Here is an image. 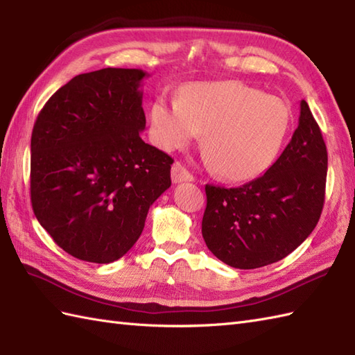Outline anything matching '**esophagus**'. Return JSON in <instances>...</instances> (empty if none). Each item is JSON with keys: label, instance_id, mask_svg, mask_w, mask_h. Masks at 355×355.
<instances>
[{"label": "esophagus", "instance_id": "1", "mask_svg": "<svg viewBox=\"0 0 355 355\" xmlns=\"http://www.w3.org/2000/svg\"><path fill=\"white\" fill-rule=\"evenodd\" d=\"M172 182L173 183H183V182H193V175L187 171L184 166L175 162L172 164Z\"/></svg>", "mask_w": 355, "mask_h": 355}]
</instances>
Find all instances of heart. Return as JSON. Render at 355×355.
<instances>
[{"instance_id": "b5f03b06", "label": "heart", "mask_w": 355, "mask_h": 355, "mask_svg": "<svg viewBox=\"0 0 355 355\" xmlns=\"http://www.w3.org/2000/svg\"><path fill=\"white\" fill-rule=\"evenodd\" d=\"M291 123L282 99L238 80L192 84L180 96H158L150 131L164 150L183 149L205 132L202 149L214 171L229 182L258 177L273 163Z\"/></svg>"}]
</instances>
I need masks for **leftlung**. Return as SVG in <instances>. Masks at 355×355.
I'll return each instance as SVG.
<instances>
[{
	"label": "left lung",
	"mask_w": 355,
	"mask_h": 355,
	"mask_svg": "<svg viewBox=\"0 0 355 355\" xmlns=\"http://www.w3.org/2000/svg\"><path fill=\"white\" fill-rule=\"evenodd\" d=\"M328 171L320 128L305 101L284 153L263 175L241 187L206 184L201 233L218 259L241 270L284 259L318 224Z\"/></svg>",
	"instance_id": "1"
}]
</instances>
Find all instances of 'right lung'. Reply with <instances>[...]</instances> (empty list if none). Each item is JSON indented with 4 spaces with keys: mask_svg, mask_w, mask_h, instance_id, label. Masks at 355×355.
Returning <instances> with one entry per match:
<instances>
[{
    "mask_svg": "<svg viewBox=\"0 0 355 355\" xmlns=\"http://www.w3.org/2000/svg\"><path fill=\"white\" fill-rule=\"evenodd\" d=\"M139 69H102L67 82L37 116L30 150L32 207L74 258L110 263L137 243L171 186L172 158L141 140Z\"/></svg>",
    "mask_w": 355,
    "mask_h": 355,
    "instance_id": "add662e5",
    "label": "right lung"
}]
</instances>
